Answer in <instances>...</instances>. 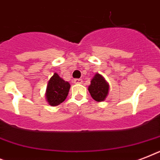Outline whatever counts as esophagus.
I'll return each instance as SVG.
<instances>
[{"label":"esophagus","mask_w":160,"mask_h":160,"mask_svg":"<svg viewBox=\"0 0 160 160\" xmlns=\"http://www.w3.org/2000/svg\"><path fill=\"white\" fill-rule=\"evenodd\" d=\"M83 80L81 79H75L74 80V83L75 84H82Z\"/></svg>","instance_id":"esophagus-1"}]
</instances>
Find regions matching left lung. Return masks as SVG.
<instances>
[{
  "label": "left lung",
  "instance_id": "left-lung-1",
  "mask_svg": "<svg viewBox=\"0 0 160 160\" xmlns=\"http://www.w3.org/2000/svg\"><path fill=\"white\" fill-rule=\"evenodd\" d=\"M88 90L91 97L98 102H100L105 100L109 92V85L102 75L96 74L90 81V85Z\"/></svg>",
  "mask_w": 160,
  "mask_h": 160
}]
</instances>
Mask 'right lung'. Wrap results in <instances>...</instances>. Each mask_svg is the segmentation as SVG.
<instances>
[{
  "label": "right lung",
  "mask_w": 160,
  "mask_h": 160,
  "mask_svg": "<svg viewBox=\"0 0 160 160\" xmlns=\"http://www.w3.org/2000/svg\"><path fill=\"white\" fill-rule=\"evenodd\" d=\"M70 85L55 73L46 88V100L51 106L60 105L66 99Z\"/></svg>",
  "instance_id": "1"
}]
</instances>
